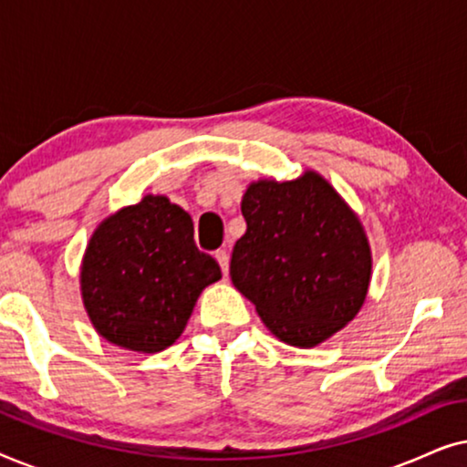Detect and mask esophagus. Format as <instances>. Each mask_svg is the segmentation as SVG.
I'll list each match as a JSON object with an SVG mask.
<instances>
[{
    "label": "esophagus",
    "mask_w": 467,
    "mask_h": 467,
    "mask_svg": "<svg viewBox=\"0 0 467 467\" xmlns=\"http://www.w3.org/2000/svg\"><path fill=\"white\" fill-rule=\"evenodd\" d=\"M214 257H216V261H219L223 274H227L229 272V254H227V251H223V248H221V251L214 253Z\"/></svg>",
    "instance_id": "1"
}]
</instances>
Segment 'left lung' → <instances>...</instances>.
<instances>
[{"label":"left lung","mask_w":467,"mask_h":467,"mask_svg":"<svg viewBox=\"0 0 467 467\" xmlns=\"http://www.w3.org/2000/svg\"><path fill=\"white\" fill-rule=\"evenodd\" d=\"M242 216L246 234L229 276L278 340L310 348L353 321L368 296L372 251L359 216L321 174L251 182Z\"/></svg>","instance_id":"1"}]
</instances>
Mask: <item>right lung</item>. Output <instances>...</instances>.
I'll return each mask as SVG.
<instances>
[{
  "label": "right lung",
  "mask_w": 467,
  "mask_h": 467,
  "mask_svg": "<svg viewBox=\"0 0 467 467\" xmlns=\"http://www.w3.org/2000/svg\"><path fill=\"white\" fill-rule=\"evenodd\" d=\"M219 278V264L195 246L189 213L165 195H144L101 221L80 265L93 327L136 353L171 347L200 293Z\"/></svg>",
  "instance_id": "add662e5"
}]
</instances>
